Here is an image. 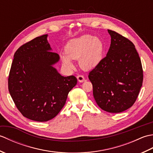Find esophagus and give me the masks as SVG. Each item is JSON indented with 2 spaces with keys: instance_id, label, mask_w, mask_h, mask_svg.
I'll use <instances>...</instances> for the list:
<instances>
[{
  "instance_id": "34e87169",
  "label": "esophagus",
  "mask_w": 153,
  "mask_h": 153,
  "mask_svg": "<svg viewBox=\"0 0 153 153\" xmlns=\"http://www.w3.org/2000/svg\"><path fill=\"white\" fill-rule=\"evenodd\" d=\"M77 78L79 83H83V82H85V77H84L83 76H82V75H79V76H77Z\"/></svg>"
}]
</instances>
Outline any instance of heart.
<instances>
[{"label":"heart","mask_w":153,"mask_h":153,"mask_svg":"<svg viewBox=\"0 0 153 153\" xmlns=\"http://www.w3.org/2000/svg\"><path fill=\"white\" fill-rule=\"evenodd\" d=\"M104 51L105 45L99 38L83 35L68 42L65 47L66 54H62L60 59L68 69H73L72 59H79V64L83 70H91L101 62Z\"/></svg>","instance_id":"1"}]
</instances>
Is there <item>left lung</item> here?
Here are the masks:
<instances>
[{"mask_svg": "<svg viewBox=\"0 0 153 153\" xmlns=\"http://www.w3.org/2000/svg\"><path fill=\"white\" fill-rule=\"evenodd\" d=\"M111 43L106 56L90 71L93 97L100 108L110 113L122 112L137 99L143 75L141 59L134 43L108 30Z\"/></svg>", "mask_w": 153, "mask_h": 153, "instance_id": "1", "label": "left lung"}]
</instances>
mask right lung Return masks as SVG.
Masks as SVG:
<instances>
[{
	"label": "right lung",
	"instance_id": "1",
	"mask_svg": "<svg viewBox=\"0 0 153 153\" xmlns=\"http://www.w3.org/2000/svg\"><path fill=\"white\" fill-rule=\"evenodd\" d=\"M47 37L35 38L16 51L8 77L9 93L19 111L41 122L60 112L77 82L74 76H61L54 68L60 56L51 52Z\"/></svg>",
	"mask_w": 153,
	"mask_h": 153
}]
</instances>
